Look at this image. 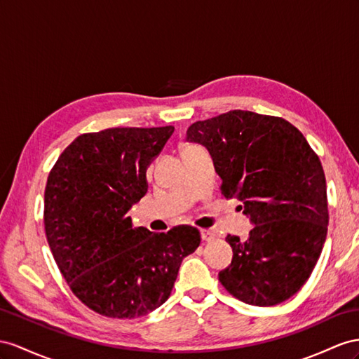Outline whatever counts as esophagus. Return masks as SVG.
<instances>
[{
	"label": "esophagus",
	"mask_w": 359,
	"mask_h": 359,
	"mask_svg": "<svg viewBox=\"0 0 359 359\" xmlns=\"http://www.w3.org/2000/svg\"><path fill=\"white\" fill-rule=\"evenodd\" d=\"M200 235H201V240L206 241V243L214 241L215 238H217V235H215L214 231H200Z\"/></svg>",
	"instance_id": "obj_1"
}]
</instances>
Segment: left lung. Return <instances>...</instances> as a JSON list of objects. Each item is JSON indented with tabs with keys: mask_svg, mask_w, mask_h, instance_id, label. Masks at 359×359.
Here are the masks:
<instances>
[{
	"mask_svg": "<svg viewBox=\"0 0 359 359\" xmlns=\"http://www.w3.org/2000/svg\"><path fill=\"white\" fill-rule=\"evenodd\" d=\"M187 141L205 147L223 194L241 201L253 226L245 241L227 235L233 258L223 287L253 306H273L308 280L327 233L326 179L318 156L278 116L231 110L197 121Z\"/></svg>",
	"mask_w": 359,
	"mask_h": 359,
	"instance_id": "1",
	"label": "left lung"
}]
</instances>
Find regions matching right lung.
<instances>
[{
  "mask_svg": "<svg viewBox=\"0 0 359 359\" xmlns=\"http://www.w3.org/2000/svg\"><path fill=\"white\" fill-rule=\"evenodd\" d=\"M174 132L167 127H115L80 135L50 172L45 233L57 267L88 308L110 318H135L170 297L200 232L167 233L133 227L128 210L149 189L147 168Z\"/></svg>",
  "mask_w": 359,
  "mask_h": 359,
  "instance_id": "right-lung-1",
  "label": "right lung"
}]
</instances>
